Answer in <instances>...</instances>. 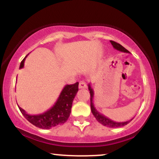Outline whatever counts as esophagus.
Masks as SVG:
<instances>
[{
  "label": "esophagus",
  "instance_id": "34e87169",
  "mask_svg": "<svg viewBox=\"0 0 159 159\" xmlns=\"http://www.w3.org/2000/svg\"><path fill=\"white\" fill-rule=\"evenodd\" d=\"M87 87V83L84 81H80L79 83V88L80 89H85Z\"/></svg>",
  "mask_w": 159,
  "mask_h": 159
}]
</instances>
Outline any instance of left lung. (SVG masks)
Segmentation results:
<instances>
[{"label":"left lung","instance_id":"left-lung-1","mask_svg":"<svg viewBox=\"0 0 159 159\" xmlns=\"http://www.w3.org/2000/svg\"><path fill=\"white\" fill-rule=\"evenodd\" d=\"M111 45H113V47L115 49H116L117 51H120V52H124V53H129V51L127 49H125L124 48L123 46H122L121 45L119 44V43H116L114 41H111ZM88 90L90 91V107H91V111H92L93 114L95 116L96 120L102 124V125H105V126L109 127V128H118V127H122L124 126V125H127L129 122L131 121L132 120H129V121L126 122H115L114 120L109 119L108 117H107L106 116L103 115L101 113H99L98 111L96 110V107L94 106V104H93V98H94V91L91 87V86L90 84H88Z\"/></svg>","mask_w":159,"mask_h":159}]
</instances>
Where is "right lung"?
I'll use <instances>...</instances> for the list:
<instances>
[{"label":"right lung","mask_w":159,"mask_h":159,"mask_svg":"<svg viewBox=\"0 0 159 159\" xmlns=\"http://www.w3.org/2000/svg\"><path fill=\"white\" fill-rule=\"evenodd\" d=\"M25 57L21 62L19 69L24 67ZM78 91V82L74 84H66L62 90L54 105L48 111L40 114L30 115L21 107L20 111L26 119L35 126L43 129H50L63 125L68 120L71 113L75 96Z\"/></svg>","instance_id":"right-lung-1"}]
</instances>
